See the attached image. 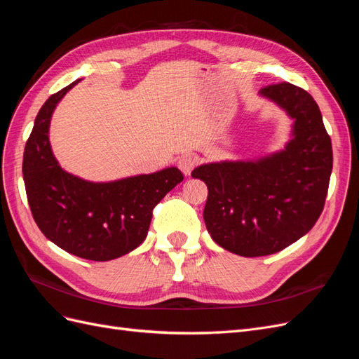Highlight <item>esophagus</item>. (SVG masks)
<instances>
[{
	"label": "esophagus",
	"instance_id": "esophagus-1",
	"mask_svg": "<svg viewBox=\"0 0 359 359\" xmlns=\"http://www.w3.org/2000/svg\"><path fill=\"white\" fill-rule=\"evenodd\" d=\"M198 157H194V156H191V154H186V156H182V157H180V160H178V168L181 169V172L184 173V175H190L191 173V170L196 168V165H198Z\"/></svg>",
	"mask_w": 359,
	"mask_h": 359
}]
</instances>
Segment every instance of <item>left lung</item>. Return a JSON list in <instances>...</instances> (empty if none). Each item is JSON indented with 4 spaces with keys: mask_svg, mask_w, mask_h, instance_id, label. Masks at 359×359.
Segmentation results:
<instances>
[{
    "mask_svg": "<svg viewBox=\"0 0 359 359\" xmlns=\"http://www.w3.org/2000/svg\"><path fill=\"white\" fill-rule=\"evenodd\" d=\"M293 118V137L256 161H222L191 172L205 181L203 220L212 240L245 257L273 255L306 235L322 214L331 170V137L313 97L289 82L260 90Z\"/></svg>",
    "mask_w": 359,
    "mask_h": 359,
    "instance_id": "1",
    "label": "left lung"
}]
</instances>
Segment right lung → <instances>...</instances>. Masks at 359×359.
Instances as JSON below:
<instances>
[{
    "label": "right lung",
    "mask_w": 359,
    "mask_h": 359,
    "mask_svg": "<svg viewBox=\"0 0 359 359\" xmlns=\"http://www.w3.org/2000/svg\"><path fill=\"white\" fill-rule=\"evenodd\" d=\"M79 81L52 94L39 111L24 151L27 198L39 229L67 253L112 260L144 243L153 210L184 180L177 168L112 182H90L62 170L49 144L50 116Z\"/></svg>",
    "instance_id": "right-lung-1"
}]
</instances>
